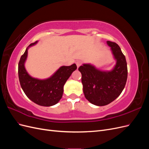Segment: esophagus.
<instances>
[{
    "mask_svg": "<svg viewBox=\"0 0 149 149\" xmlns=\"http://www.w3.org/2000/svg\"><path fill=\"white\" fill-rule=\"evenodd\" d=\"M76 65H77V67L79 68L81 65L82 62L81 61H77L76 62Z\"/></svg>",
    "mask_w": 149,
    "mask_h": 149,
    "instance_id": "1",
    "label": "esophagus"
}]
</instances>
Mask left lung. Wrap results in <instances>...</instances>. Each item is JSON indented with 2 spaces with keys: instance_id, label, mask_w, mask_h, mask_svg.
<instances>
[{
  "instance_id": "obj_1",
  "label": "left lung",
  "mask_w": 149,
  "mask_h": 149,
  "mask_svg": "<svg viewBox=\"0 0 149 149\" xmlns=\"http://www.w3.org/2000/svg\"><path fill=\"white\" fill-rule=\"evenodd\" d=\"M116 64L111 71H101L91 64H83L78 70L82 74L83 93L89 102L98 106L109 104L118 97L127 78L125 57L118 44L107 41Z\"/></svg>"
}]
</instances>
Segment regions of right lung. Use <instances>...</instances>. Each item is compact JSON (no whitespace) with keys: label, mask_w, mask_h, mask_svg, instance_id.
Masks as SVG:
<instances>
[{"label":"right lung","mask_w":149,"mask_h":149,"mask_svg":"<svg viewBox=\"0 0 149 149\" xmlns=\"http://www.w3.org/2000/svg\"><path fill=\"white\" fill-rule=\"evenodd\" d=\"M37 42L31 43L20 58L18 67L19 81L24 92L31 101L42 106H52L61 99L64 85L77 66L76 64L62 66L47 79H39L31 77L26 71L24 65L29 48Z\"/></svg>","instance_id":"add662e5"}]
</instances>
